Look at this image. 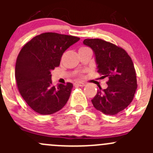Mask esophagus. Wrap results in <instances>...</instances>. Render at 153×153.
<instances>
[{"label":"esophagus","instance_id":"1","mask_svg":"<svg viewBox=\"0 0 153 153\" xmlns=\"http://www.w3.org/2000/svg\"><path fill=\"white\" fill-rule=\"evenodd\" d=\"M75 85L78 86H84L86 84L83 82H77V83H75Z\"/></svg>","mask_w":153,"mask_h":153}]
</instances>
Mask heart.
<instances>
[{"mask_svg": "<svg viewBox=\"0 0 153 153\" xmlns=\"http://www.w3.org/2000/svg\"><path fill=\"white\" fill-rule=\"evenodd\" d=\"M82 48H84V47H82Z\"/></svg>", "mask_w": 153, "mask_h": 153, "instance_id": "obj_1", "label": "heart"}]
</instances>
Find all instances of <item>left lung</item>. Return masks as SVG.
<instances>
[{
	"mask_svg": "<svg viewBox=\"0 0 153 153\" xmlns=\"http://www.w3.org/2000/svg\"><path fill=\"white\" fill-rule=\"evenodd\" d=\"M84 44L93 50L101 78H109L107 88L99 87L92 104L106 115H116L130 104L138 86L133 62L124 49L104 40L85 39Z\"/></svg>",
	"mask_w": 153,
	"mask_h": 153,
	"instance_id": "obj_1",
	"label": "left lung"
}]
</instances>
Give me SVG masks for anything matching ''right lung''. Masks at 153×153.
I'll use <instances>...</instances> for the list:
<instances>
[{
	"instance_id": "right-lung-1",
	"label": "right lung",
	"mask_w": 153,
	"mask_h": 153,
	"mask_svg": "<svg viewBox=\"0 0 153 153\" xmlns=\"http://www.w3.org/2000/svg\"><path fill=\"white\" fill-rule=\"evenodd\" d=\"M79 40L72 35L45 32L34 37L20 51L15 64L17 86L35 112L51 115L67 104L73 85L53 86L51 70L60 65L63 53Z\"/></svg>"
}]
</instances>
